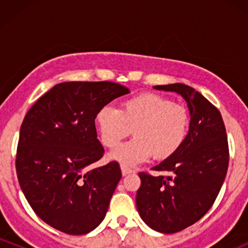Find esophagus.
<instances>
[{
  "mask_svg": "<svg viewBox=\"0 0 248 248\" xmlns=\"http://www.w3.org/2000/svg\"><path fill=\"white\" fill-rule=\"evenodd\" d=\"M121 171H122V175L126 176V175H128V173H132V172H134V170H133V169H130V168H128V167L121 166Z\"/></svg>",
  "mask_w": 248,
  "mask_h": 248,
  "instance_id": "esophagus-1",
  "label": "esophagus"
}]
</instances>
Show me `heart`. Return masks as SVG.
<instances>
[{
	"label": "heart",
	"mask_w": 248,
	"mask_h": 248,
	"mask_svg": "<svg viewBox=\"0 0 248 248\" xmlns=\"http://www.w3.org/2000/svg\"><path fill=\"white\" fill-rule=\"evenodd\" d=\"M101 142L114 148L135 134L136 138L113 150L112 158L133 167L150 156L164 160L183 144L189 129V114L183 105L156 93H141L122 102L121 109L105 106L95 116Z\"/></svg>",
	"instance_id": "obj_1"
}]
</instances>
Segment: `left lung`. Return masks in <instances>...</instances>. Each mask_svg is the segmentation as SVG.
Here are the masks:
<instances>
[{
	"label": "left lung",
	"mask_w": 248,
	"mask_h": 248,
	"mask_svg": "<svg viewBox=\"0 0 248 248\" xmlns=\"http://www.w3.org/2000/svg\"><path fill=\"white\" fill-rule=\"evenodd\" d=\"M154 88L176 92L190 112L183 144L152 169L162 175L139 173V215L153 230L169 234L191 226L211 209L227 172L229 143L220 112L195 88L179 82Z\"/></svg>",
	"instance_id": "8db88e82"
}]
</instances>
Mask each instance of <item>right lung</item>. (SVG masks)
<instances>
[{"mask_svg": "<svg viewBox=\"0 0 248 248\" xmlns=\"http://www.w3.org/2000/svg\"><path fill=\"white\" fill-rule=\"evenodd\" d=\"M127 93V87L112 81L61 82L25 115L17 177L33 211L53 229L80 235L104 220L122 175L116 161L90 169L105 153L95 116Z\"/></svg>", "mask_w": 248, "mask_h": 248, "instance_id": "obj_1", "label": "right lung"}]
</instances>
